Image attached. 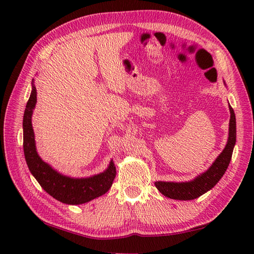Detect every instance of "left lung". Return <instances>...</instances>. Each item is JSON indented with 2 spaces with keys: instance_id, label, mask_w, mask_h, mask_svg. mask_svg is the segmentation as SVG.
Here are the masks:
<instances>
[{
  "instance_id": "1",
  "label": "left lung",
  "mask_w": 254,
  "mask_h": 254,
  "mask_svg": "<svg viewBox=\"0 0 254 254\" xmlns=\"http://www.w3.org/2000/svg\"><path fill=\"white\" fill-rule=\"evenodd\" d=\"M230 120H229V136L224 150L219 154L216 160L209 168L196 177L195 179L188 182H165L156 181L155 186L158 191L165 196L181 201L197 198L210 189L216 186V183L222 179L225 171L227 170L233 156L234 147L236 144V116L234 109L229 106Z\"/></svg>"
}]
</instances>
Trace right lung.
Wrapping results in <instances>:
<instances>
[{
    "mask_svg": "<svg viewBox=\"0 0 254 254\" xmlns=\"http://www.w3.org/2000/svg\"><path fill=\"white\" fill-rule=\"evenodd\" d=\"M36 102L37 90L32 82L31 94L27 101L23 120L24 154L27 166L32 176L48 194L65 204L78 205L104 195L111 188L117 175L116 166L112 160L107 170L101 174L78 179L61 175L39 157L36 149L35 134L31 124L32 110L35 109Z\"/></svg>",
    "mask_w": 254,
    "mask_h": 254,
    "instance_id": "right-lung-1",
    "label": "right lung"
}]
</instances>
